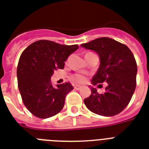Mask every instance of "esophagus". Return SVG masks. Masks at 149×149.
Returning a JSON list of instances; mask_svg holds the SVG:
<instances>
[{
  "mask_svg": "<svg viewBox=\"0 0 149 149\" xmlns=\"http://www.w3.org/2000/svg\"><path fill=\"white\" fill-rule=\"evenodd\" d=\"M81 88H82V86H79V85L74 86V89H77V90H79Z\"/></svg>",
  "mask_w": 149,
  "mask_h": 149,
  "instance_id": "1",
  "label": "esophagus"
}]
</instances>
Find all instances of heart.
I'll list each match as a JSON object with an SVG mask.
<instances>
[{
  "label": "heart",
  "instance_id": "1",
  "mask_svg": "<svg viewBox=\"0 0 149 149\" xmlns=\"http://www.w3.org/2000/svg\"><path fill=\"white\" fill-rule=\"evenodd\" d=\"M72 78H73V79H74L76 82H77V83H83L86 79L85 77H83V75H80V74L74 75Z\"/></svg>",
  "mask_w": 149,
  "mask_h": 149
}]
</instances>
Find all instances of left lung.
I'll return each instance as SVG.
<instances>
[{
	"mask_svg": "<svg viewBox=\"0 0 149 149\" xmlns=\"http://www.w3.org/2000/svg\"><path fill=\"white\" fill-rule=\"evenodd\" d=\"M86 49L99 54L100 65L92 79L93 85L107 83L106 91L99 93L91 88V95L84 100L88 109L104 116H113L128 106L136 86L137 64L126 45L109 37H100L83 43Z\"/></svg>",
	"mask_w": 149,
	"mask_h": 149,
	"instance_id": "obj_1",
	"label": "left lung"
}]
</instances>
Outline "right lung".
<instances>
[{"label":"right lung","mask_w":149,"mask_h":149,"mask_svg":"<svg viewBox=\"0 0 149 149\" xmlns=\"http://www.w3.org/2000/svg\"><path fill=\"white\" fill-rule=\"evenodd\" d=\"M79 48L41 40L31 43L20 55L17 70L19 91L26 109L36 117L47 118L62 110L70 83L53 86L52 75L63 69L65 61Z\"/></svg>","instance_id":"1"}]
</instances>
